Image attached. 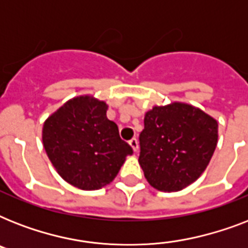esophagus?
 Masks as SVG:
<instances>
[{
  "label": "esophagus",
  "mask_w": 248,
  "mask_h": 248,
  "mask_svg": "<svg viewBox=\"0 0 248 248\" xmlns=\"http://www.w3.org/2000/svg\"><path fill=\"white\" fill-rule=\"evenodd\" d=\"M128 144L131 145V148L134 149V152L138 151V148H139V143H138V139H136V138H132V139L128 141Z\"/></svg>",
  "instance_id": "34e87169"
}]
</instances>
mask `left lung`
Segmentation results:
<instances>
[{
  "label": "left lung",
  "mask_w": 248,
  "mask_h": 248,
  "mask_svg": "<svg viewBox=\"0 0 248 248\" xmlns=\"http://www.w3.org/2000/svg\"><path fill=\"white\" fill-rule=\"evenodd\" d=\"M139 163L153 188L177 192L202 175L217 144V122L185 103L153 107L140 132Z\"/></svg>",
  "instance_id": "8db88e82"
}]
</instances>
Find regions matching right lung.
Returning a JSON list of instances; mask_svg holds the SVG:
<instances>
[{"mask_svg": "<svg viewBox=\"0 0 248 248\" xmlns=\"http://www.w3.org/2000/svg\"><path fill=\"white\" fill-rule=\"evenodd\" d=\"M108 105L90 95L73 97L45 121L42 141L60 176L76 188L96 190L117 176L132 148L107 118Z\"/></svg>", "mask_w": 248, "mask_h": 248, "instance_id": "right-lung-1", "label": "right lung"}]
</instances>
